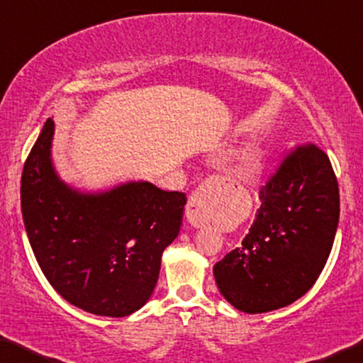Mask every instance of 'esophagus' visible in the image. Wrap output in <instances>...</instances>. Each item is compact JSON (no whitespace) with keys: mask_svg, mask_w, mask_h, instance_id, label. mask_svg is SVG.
I'll return each instance as SVG.
<instances>
[{"mask_svg":"<svg viewBox=\"0 0 363 363\" xmlns=\"http://www.w3.org/2000/svg\"><path fill=\"white\" fill-rule=\"evenodd\" d=\"M186 216H187L189 223H191L192 226H196V228H200V226H203L205 223H207V215H205V212H203L202 200H200L199 194H196V192H194L191 199H189Z\"/></svg>","mask_w":363,"mask_h":363,"instance_id":"obj_1","label":"esophagus"}]
</instances>
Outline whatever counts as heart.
Listing matches in <instances>:
<instances>
[{"label": "heart", "instance_id": "1", "mask_svg": "<svg viewBox=\"0 0 363 363\" xmlns=\"http://www.w3.org/2000/svg\"><path fill=\"white\" fill-rule=\"evenodd\" d=\"M262 166V155L257 148H247L236 158V174L241 179H250L261 171Z\"/></svg>", "mask_w": 363, "mask_h": 363}]
</instances>
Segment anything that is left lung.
Masks as SVG:
<instances>
[{"label": "left lung", "instance_id": "1", "mask_svg": "<svg viewBox=\"0 0 363 363\" xmlns=\"http://www.w3.org/2000/svg\"><path fill=\"white\" fill-rule=\"evenodd\" d=\"M259 199L241 246L213 266L221 295L251 315L298 300L326 266L339 223V186L328 155L315 143L295 145Z\"/></svg>", "mask_w": 363, "mask_h": 363}]
</instances>
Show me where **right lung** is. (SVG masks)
Wrapping results in <instances>:
<instances>
[{
    "label": "right lung",
    "instance_id": "1",
    "mask_svg": "<svg viewBox=\"0 0 363 363\" xmlns=\"http://www.w3.org/2000/svg\"><path fill=\"white\" fill-rule=\"evenodd\" d=\"M48 118L27 156L21 210L43 275L65 300L99 316L142 308L158 282L161 254L179 233L186 194L128 182L81 194L58 179Z\"/></svg>",
    "mask_w": 363,
    "mask_h": 363
}]
</instances>
